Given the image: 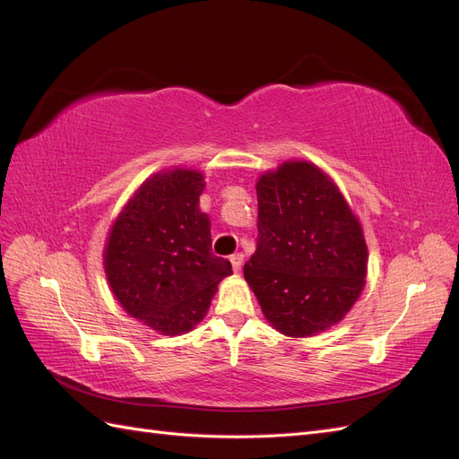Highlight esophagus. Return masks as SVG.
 I'll use <instances>...</instances> for the list:
<instances>
[{
  "label": "esophagus",
  "instance_id": "34e87169",
  "mask_svg": "<svg viewBox=\"0 0 459 459\" xmlns=\"http://www.w3.org/2000/svg\"><path fill=\"white\" fill-rule=\"evenodd\" d=\"M230 262H231V266H233V272H239L241 266H243V255H241V253L233 255V256L230 258Z\"/></svg>",
  "mask_w": 459,
  "mask_h": 459
}]
</instances>
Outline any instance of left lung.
I'll use <instances>...</instances> for the list:
<instances>
[{
  "mask_svg": "<svg viewBox=\"0 0 459 459\" xmlns=\"http://www.w3.org/2000/svg\"><path fill=\"white\" fill-rule=\"evenodd\" d=\"M258 243L243 273L273 329L312 337L362 295L364 230L335 182L316 164L285 160L256 182Z\"/></svg>",
  "mask_w": 459,
  "mask_h": 459,
  "instance_id": "left-lung-1",
  "label": "left lung"
}]
</instances>
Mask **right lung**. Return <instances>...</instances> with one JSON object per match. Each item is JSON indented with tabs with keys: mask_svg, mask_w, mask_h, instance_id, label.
<instances>
[{
	"mask_svg": "<svg viewBox=\"0 0 459 459\" xmlns=\"http://www.w3.org/2000/svg\"><path fill=\"white\" fill-rule=\"evenodd\" d=\"M201 170L152 174L108 231L103 264L110 290L132 317L179 335L206 316L231 264L212 255L211 218L201 212Z\"/></svg>",
	"mask_w": 459,
	"mask_h": 459,
	"instance_id": "right-lung-1",
	"label": "right lung"
}]
</instances>
